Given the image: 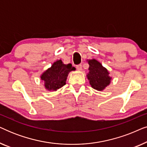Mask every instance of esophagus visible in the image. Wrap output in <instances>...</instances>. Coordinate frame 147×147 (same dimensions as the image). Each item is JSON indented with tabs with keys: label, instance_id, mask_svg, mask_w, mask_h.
I'll use <instances>...</instances> for the list:
<instances>
[{
	"label": "esophagus",
	"instance_id": "obj_1",
	"mask_svg": "<svg viewBox=\"0 0 147 147\" xmlns=\"http://www.w3.org/2000/svg\"><path fill=\"white\" fill-rule=\"evenodd\" d=\"M76 68H77V69L78 70V71H81V70L82 69V66L81 64H80V65H76Z\"/></svg>",
	"mask_w": 147,
	"mask_h": 147
}]
</instances>
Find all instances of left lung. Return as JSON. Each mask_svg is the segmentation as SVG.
I'll list each match as a JSON object with an SVG mask.
<instances>
[{"mask_svg": "<svg viewBox=\"0 0 147 147\" xmlns=\"http://www.w3.org/2000/svg\"><path fill=\"white\" fill-rule=\"evenodd\" d=\"M89 64V72L87 75L91 87L98 91H103L111 82L112 78L109 76V71L102 63L95 59H88Z\"/></svg>", "mask_w": 147, "mask_h": 147, "instance_id": "left-lung-1", "label": "left lung"}]
</instances>
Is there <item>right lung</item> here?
Segmentation results:
<instances>
[{"label": "right lung", "mask_w": 147, "mask_h": 147, "mask_svg": "<svg viewBox=\"0 0 147 147\" xmlns=\"http://www.w3.org/2000/svg\"><path fill=\"white\" fill-rule=\"evenodd\" d=\"M71 63L64 64L61 59L57 60L51 65V67L41 74L40 78L44 82L45 89L49 91H57L66 84L68 74L75 71Z\"/></svg>", "instance_id": "obj_1"}]
</instances>
